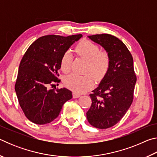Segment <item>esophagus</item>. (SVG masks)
I'll return each instance as SVG.
<instances>
[{"instance_id": "obj_1", "label": "esophagus", "mask_w": 157, "mask_h": 157, "mask_svg": "<svg viewBox=\"0 0 157 157\" xmlns=\"http://www.w3.org/2000/svg\"><path fill=\"white\" fill-rule=\"evenodd\" d=\"M73 98H79V97H80V94H76V93H73Z\"/></svg>"}]
</instances>
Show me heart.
<instances>
[{"label":"heart","mask_w":157,"mask_h":157,"mask_svg":"<svg viewBox=\"0 0 157 157\" xmlns=\"http://www.w3.org/2000/svg\"><path fill=\"white\" fill-rule=\"evenodd\" d=\"M78 55L87 60L85 72L89 73L95 79H102L109 70L111 63L109 55L105 51H100L97 44L88 40H83L77 46ZM73 55L70 51L63 55L60 62V68L63 72L71 70ZM65 86L77 94L86 92L93 84L92 78L89 75L83 76L71 74L64 79Z\"/></svg>","instance_id":"1"}]
</instances>
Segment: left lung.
I'll list each match as a JSON object with an SVG mask.
<instances>
[{
	"mask_svg": "<svg viewBox=\"0 0 157 157\" xmlns=\"http://www.w3.org/2000/svg\"><path fill=\"white\" fill-rule=\"evenodd\" d=\"M104 48L111 58L107 73L90 94L92 104L86 112L89 123L98 129H107L118 123L133 101L136 77L134 61L127 46L109 34L88 36Z\"/></svg>",
	"mask_w": 157,
	"mask_h": 157,
	"instance_id": "1",
	"label": "left lung"
}]
</instances>
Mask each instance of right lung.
<instances>
[{
	"instance_id": "add662e5",
	"label": "right lung",
	"mask_w": 157,
	"mask_h": 157,
	"mask_svg": "<svg viewBox=\"0 0 157 157\" xmlns=\"http://www.w3.org/2000/svg\"><path fill=\"white\" fill-rule=\"evenodd\" d=\"M82 37V34L41 36L23 55L15 91L23 113L33 123H50L59 116L63 104L73 98L67 89H48V86L53 82H60L57 77L62 57Z\"/></svg>"
}]
</instances>
